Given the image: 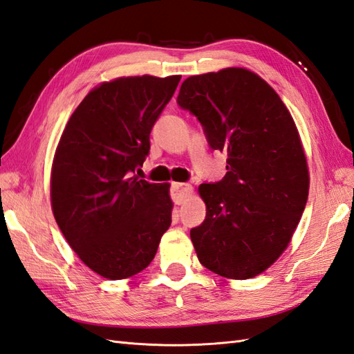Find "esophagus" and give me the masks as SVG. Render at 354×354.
<instances>
[{"label":"esophagus","mask_w":354,"mask_h":354,"mask_svg":"<svg viewBox=\"0 0 354 354\" xmlns=\"http://www.w3.org/2000/svg\"><path fill=\"white\" fill-rule=\"evenodd\" d=\"M192 194V186L189 183H172L171 185V198L174 204H183L186 198Z\"/></svg>","instance_id":"esophagus-1"}]
</instances>
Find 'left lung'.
Listing matches in <instances>:
<instances>
[{"label": "left lung", "mask_w": 354, "mask_h": 354, "mask_svg": "<svg viewBox=\"0 0 354 354\" xmlns=\"http://www.w3.org/2000/svg\"><path fill=\"white\" fill-rule=\"evenodd\" d=\"M201 123L227 174L203 183L205 219L191 230L200 263L230 279H249L286 251L305 210L308 165L295 122L269 84L246 68L191 76L177 96Z\"/></svg>", "instance_id": "1"}]
</instances>
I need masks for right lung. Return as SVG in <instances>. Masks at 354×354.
<instances>
[{
	"label": "right lung",
	"instance_id": "obj_1",
	"mask_svg": "<svg viewBox=\"0 0 354 354\" xmlns=\"http://www.w3.org/2000/svg\"><path fill=\"white\" fill-rule=\"evenodd\" d=\"M180 80L144 75L102 84L75 109L59 140L50 177L55 221L77 257L106 279L144 270L171 225L169 185L135 171Z\"/></svg>",
	"mask_w": 354,
	"mask_h": 354
}]
</instances>
